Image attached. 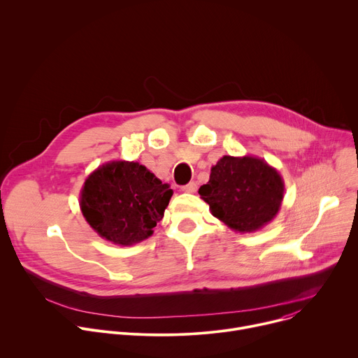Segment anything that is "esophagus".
Wrapping results in <instances>:
<instances>
[{
	"instance_id": "esophagus-1",
	"label": "esophagus",
	"mask_w": 358,
	"mask_h": 358,
	"mask_svg": "<svg viewBox=\"0 0 358 358\" xmlns=\"http://www.w3.org/2000/svg\"><path fill=\"white\" fill-rule=\"evenodd\" d=\"M181 189L184 191V192H188V194H194L195 191H196V182H188L187 185H184V187H181Z\"/></svg>"
}]
</instances>
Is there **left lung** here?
Instances as JSON below:
<instances>
[{
  "instance_id": "obj_1",
  "label": "left lung",
  "mask_w": 358,
  "mask_h": 358,
  "mask_svg": "<svg viewBox=\"0 0 358 358\" xmlns=\"http://www.w3.org/2000/svg\"><path fill=\"white\" fill-rule=\"evenodd\" d=\"M211 214L235 232H257L279 213L285 182L279 171L255 156H224L198 189Z\"/></svg>"
}]
</instances>
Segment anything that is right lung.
<instances>
[{"instance_id":"add662e5","label":"right lung","mask_w":358,"mask_h":358,"mask_svg":"<svg viewBox=\"0 0 358 358\" xmlns=\"http://www.w3.org/2000/svg\"><path fill=\"white\" fill-rule=\"evenodd\" d=\"M173 189L137 162L115 160L85 180L79 206L99 236L120 246L152 235L163 220Z\"/></svg>"}]
</instances>
